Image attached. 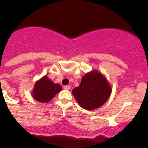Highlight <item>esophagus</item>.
Instances as JSON below:
<instances>
[{"label": "esophagus", "instance_id": "34e87169", "mask_svg": "<svg viewBox=\"0 0 148 148\" xmlns=\"http://www.w3.org/2000/svg\"><path fill=\"white\" fill-rule=\"evenodd\" d=\"M64 89L69 90V89H70V86H68V85H66V86H64Z\"/></svg>", "mask_w": 148, "mask_h": 148}]
</instances>
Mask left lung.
Masks as SVG:
<instances>
[{
	"instance_id": "1",
	"label": "left lung",
	"mask_w": 148,
	"mask_h": 148,
	"mask_svg": "<svg viewBox=\"0 0 148 148\" xmlns=\"http://www.w3.org/2000/svg\"><path fill=\"white\" fill-rule=\"evenodd\" d=\"M111 92L112 88L107 80L97 71L85 74L79 86L72 90L79 104L87 110L102 107L110 97Z\"/></svg>"
}]
</instances>
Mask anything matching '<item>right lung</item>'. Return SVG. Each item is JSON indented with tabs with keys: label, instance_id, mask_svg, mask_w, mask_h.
<instances>
[{
	"label": "right lung",
	"instance_id": "1",
	"mask_svg": "<svg viewBox=\"0 0 148 148\" xmlns=\"http://www.w3.org/2000/svg\"><path fill=\"white\" fill-rule=\"evenodd\" d=\"M62 89L60 85L54 84L46 76H44L36 82L33 90V97L38 102H48L51 100Z\"/></svg>",
	"mask_w": 148,
	"mask_h": 148
}]
</instances>
